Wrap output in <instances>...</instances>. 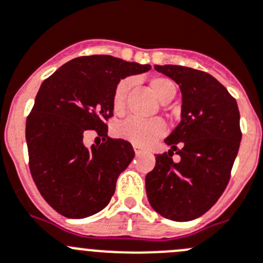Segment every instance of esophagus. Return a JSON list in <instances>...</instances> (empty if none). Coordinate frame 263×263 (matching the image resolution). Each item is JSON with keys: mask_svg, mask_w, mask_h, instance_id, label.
<instances>
[{"mask_svg": "<svg viewBox=\"0 0 263 263\" xmlns=\"http://www.w3.org/2000/svg\"><path fill=\"white\" fill-rule=\"evenodd\" d=\"M133 147H134V151H136L137 155H138V154H141V153H143V148L139 147L138 144H133Z\"/></svg>", "mask_w": 263, "mask_h": 263, "instance_id": "obj_1", "label": "esophagus"}]
</instances>
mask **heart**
<instances>
[{"label": "heart", "instance_id": "heart-1", "mask_svg": "<svg viewBox=\"0 0 263 263\" xmlns=\"http://www.w3.org/2000/svg\"><path fill=\"white\" fill-rule=\"evenodd\" d=\"M130 86L129 79H122L113 92V110L116 113H122L125 109V95ZM150 88L161 103L171 102L176 95V84L172 79L165 77H155L150 81ZM116 136L132 142L138 146H144L155 139L160 138L165 133L164 121L159 117L150 120H139L134 117L124 120L115 126Z\"/></svg>", "mask_w": 263, "mask_h": 263}]
</instances>
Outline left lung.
I'll return each mask as SVG.
<instances>
[{"mask_svg": "<svg viewBox=\"0 0 263 263\" xmlns=\"http://www.w3.org/2000/svg\"><path fill=\"white\" fill-rule=\"evenodd\" d=\"M182 93L181 121L165 138L168 153L156 156L146 176L151 207L164 218L187 221L203 215L227 187L241 141L235 98L213 76L179 65H155ZM182 158L175 163L174 151Z\"/></svg>", "mask_w": 263, "mask_h": 263, "instance_id": "left-lung-1", "label": "left lung"}]
</instances>
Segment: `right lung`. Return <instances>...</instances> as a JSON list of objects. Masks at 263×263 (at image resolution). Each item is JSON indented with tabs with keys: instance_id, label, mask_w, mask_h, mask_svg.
I'll use <instances>...</instances> for the list:
<instances>
[{
	"instance_id": "right-lung-1",
	"label": "right lung",
	"mask_w": 263,
	"mask_h": 263,
	"mask_svg": "<svg viewBox=\"0 0 263 263\" xmlns=\"http://www.w3.org/2000/svg\"><path fill=\"white\" fill-rule=\"evenodd\" d=\"M150 67L82 56L42 83L26 121L28 165L43 198L61 215L87 218L109 203L120 173L136 155L129 142L108 137L113 92L121 79ZM90 129L103 142L87 149L83 138Z\"/></svg>"
}]
</instances>
